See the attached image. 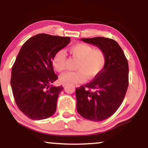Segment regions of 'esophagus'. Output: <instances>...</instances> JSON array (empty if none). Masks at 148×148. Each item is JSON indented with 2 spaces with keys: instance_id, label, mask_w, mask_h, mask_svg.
<instances>
[{
  "instance_id": "1",
  "label": "esophagus",
  "mask_w": 148,
  "mask_h": 148,
  "mask_svg": "<svg viewBox=\"0 0 148 148\" xmlns=\"http://www.w3.org/2000/svg\"><path fill=\"white\" fill-rule=\"evenodd\" d=\"M66 86V84H62V86H63L64 88H65Z\"/></svg>"
}]
</instances>
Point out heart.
Returning <instances> with one entry per match:
<instances>
[{
  "mask_svg": "<svg viewBox=\"0 0 148 148\" xmlns=\"http://www.w3.org/2000/svg\"><path fill=\"white\" fill-rule=\"evenodd\" d=\"M69 53L78 59L76 71H68L60 77L62 84H78L89 79L94 78L104 69L106 62L105 52L100 48L85 43H78L68 48ZM66 54L63 50H59L54 54L52 64L54 69L61 72L65 69Z\"/></svg>",
  "mask_w": 148,
  "mask_h": 148,
  "instance_id": "b5f03b06",
  "label": "heart"
}]
</instances>
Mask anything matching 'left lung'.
I'll list each match as a JSON object with an SVG mask.
<instances>
[{"label":"left lung","mask_w":148,"mask_h":148,"mask_svg":"<svg viewBox=\"0 0 148 148\" xmlns=\"http://www.w3.org/2000/svg\"><path fill=\"white\" fill-rule=\"evenodd\" d=\"M105 52L103 70L88 84L75 89L77 110L88 120L99 122L112 116L122 104L129 86V65L115 40L104 37L81 39Z\"/></svg>","instance_id":"left-lung-1"}]
</instances>
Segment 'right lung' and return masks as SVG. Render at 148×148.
Listing matches in <instances>:
<instances>
[{"instance_id": "add662e5", "label": "right lung", "mask_w": 148, "mask_h": 148, "mask_svg": "<svg viewBox=\"0 0 148 148\" xmlns=\"http://www.w3.org/2000/svg\"><path fill=\"white\" fill-rule=\"evenodd\" d=\"M70 39L39 34L27 40L18 54L11 71L12 92L18 108L32 120L47 119L56 112L63 88L52 85L58 79L52 60Z\"/></svg>"}]
</instances>
